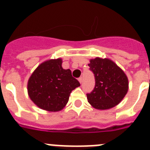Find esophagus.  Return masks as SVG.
Wrapping results in <instances>:
<instances>
[{
	"instance_id": "34e87169",
	"label": "esophagus",
	"mask_w": 150,
	"mask_h": 150,
	"mask_svg": "<svg viewBox=\"0 0 150 150\" xmlns=\"http://www.w3.org/2000/svg\"><path fill=\"white\" fill-rule=\"evenodd\" d=\"M78 80H79V83H82V82H83V78H82V77H79V79H78Z\"/></svg>"
}]
</instances>
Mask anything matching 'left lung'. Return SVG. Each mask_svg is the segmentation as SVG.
<instances>
[{
  "label": "left lung",
  "mask_w": 150,
  "mask_h": 150,
  "mask_svg": "<svg viewBox=\"0 0 150 150\" xmlns=\"http://www.w3.org/2000/svg\"><path fill=\"white\" fill-rule=\"evenodd\" d=\"M94 74L95 88L87 93L88 101L98 110H107L117 105L126 95L128 80L121 68L110 59L96 58L88 64Z\"/></svg>",
  "instance_id": "1"
}]
</instances>
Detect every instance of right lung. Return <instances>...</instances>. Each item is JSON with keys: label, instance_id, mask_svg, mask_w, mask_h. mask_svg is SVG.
Segmentation results:
<instances>
[{"label": "right lung", "instance_id": "right-lung-1", "mask_svg": "<svg viewBox=\"0 0 150 150\" xmlns=\"http://www.w3.org/2000/svg\"><path fill=\"white\" fill-rule=\"evenodd\" d=\"M62 59L43 62L30 76L28 91L33 102L43 110L59 111L69 100L71 91L80 86L70 69L62 68Z\"/></svg>", "mask_w": 150, "mask_h": 150}]
</instances>
